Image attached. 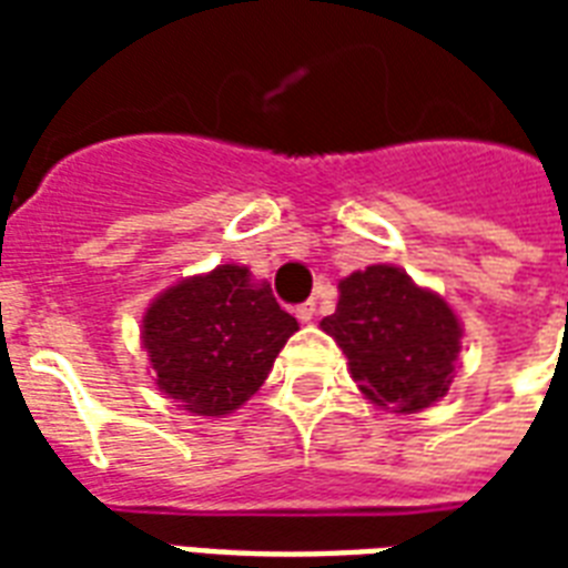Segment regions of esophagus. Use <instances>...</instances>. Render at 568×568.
<instances>
[{
    "mask_svg": "<svg viewBox=\"0 0 568 568\" xmlns=\"http://www.w3.org/2000/svg\"><path fill=\"white\" fill-rule=\"evenodd\" d=\"M297 318L303 321V324H310L312 318H315V301H306L297 306Z\"/></svg>",
    "mask_w": 568,
    "mask_h": 568,
    "instance_id": "1",
    "label": "esophagus"
}]
</instances>
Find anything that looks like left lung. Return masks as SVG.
<instances>
[{"label": "left lung", "instance_id": "obj_1", "mask_svg": "<svg viewBox=\"0 0 568 568\" xmlns=\"http://www.w3.org/2000/svg\"><path fill=\"white\" fill-rule=\"evenodd\" d=\"M338 306L321 329L345 351L363 395L395 413H418L450 386L459 321L439 294L397 267L372 265L338 283Z\"/></svg>", "mask_w": 568, "mask_h": 568}]
</instances>
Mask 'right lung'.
I'll use <instances>...</instances> for the list:
<instances>
[{"label":"right lung","instance_id":"add662e5","mask_svg":"<svg viewBox=\"0 0 568 568\" xmlns=\"http://www.w3.org/2000/svg\"><path fill=\"white\" fill-rule=\"evenodd\" d=\"M297 321L241 265L173 285L144 315V347L164 395L194 415H226L265 383Z\"/></svg>","mask_w":568,"mask_h":568}]
</instances>
